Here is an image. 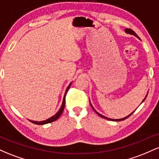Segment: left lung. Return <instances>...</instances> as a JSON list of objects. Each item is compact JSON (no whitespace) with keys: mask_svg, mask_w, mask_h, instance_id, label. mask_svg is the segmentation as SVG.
I'll return each mask as SVG.
<instances>
[{"mask_svg":"<svg viewBox=\"0 0 159 159\" xmlns=\"http://www.w3.org/2000/svg\"><path fill=\"white\" fill-rule=\"evenodd\" d=\"M125 33H126V34H132V35H134V36H136V37H138V39H140L139 38V36H138V35H137V34L134 31V30H131V29H129V28H126V29H125ZM147 96H146V97L144 98V99L143 100V101H142V102H143L144 101V100H145V98H147ZM141 102V103H142ZM90 105L91 106H92V105H91L90 104ZM92 108L93 109V110L95 111V112L96 113V114H97L98 116H101V117H102V118H104V119H106V120H112V121H121V120H125L126 119V118H128V117H129V116H131V115H132V114H133V112H134V111H133V112L132 113V114H130L129 115V116H125V117H124V118H122V119H118V120H114V119H110V118H107V117H106V116H103V115H102V114H100L99 113H98L97 111H96V110H95V109L93 108V107L92 106Z\"/></svg>","mask_w":159,"mask_h":159,"instance_id":"left-lung-1","label":"left lung"}]
</instances>
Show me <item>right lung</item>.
Listing matches in <instances>:
<instances>
[{
  "mask_svg": "<svg viewBox=\"0 0 159 159\" xmlns=\"http://www.w3.org/2000/svg\"><path fill=\"white\" fill-rule=\"evenodd\" d=\"M71 84H72V83H71L70 84H69V85L68 86V87H67L66 90V92H65L64 96H63V103H62V105H61V108H60V110L57 111V114H56L55 115H54V116H52V117L48 118V120H44V121H40V122H38V121H33V120H30V121L31 122V123H33L36 124V125H44V124H47V123H52V122L55 121L56 120H57L58 118H59L60 116H61V115L62 114V113H63V109H64V107H65V102H66V99H65V98H66V95L67 91H68L69 88V87H70Z\"/></svg>",
  "mask_w": 159,
  "mask_h": 159,
  "instance_id": "obj_1",
  "label": "right lung"
}]
</instances>
